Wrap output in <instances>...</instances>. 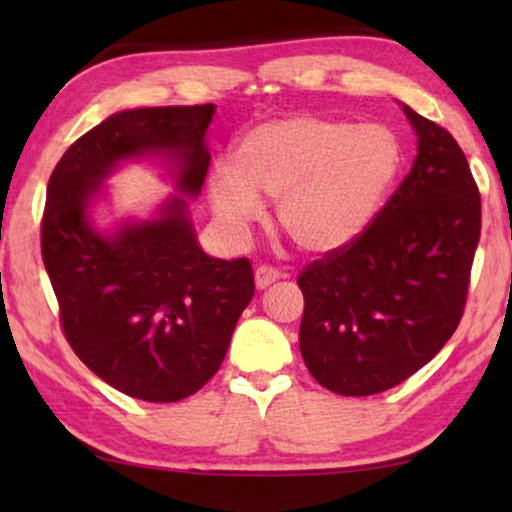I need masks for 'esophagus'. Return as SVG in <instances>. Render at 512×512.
<instances>
[{"instance_id":"obj_1","label":"esophagus","mask_w":512,"mask_h":512,"mask_svg":"<svg viewBox=\"0 0 512 512\" xmlns=\"http://www.w3.org/2000/svg\"><path fill=\"white\" fill-rule=\"evenodd\" d=\"M279 277H282V272H279L277 268H272V265H258V268H256V286H258V289H265V286L275 284Z\"/></svg>"}]
</instances>
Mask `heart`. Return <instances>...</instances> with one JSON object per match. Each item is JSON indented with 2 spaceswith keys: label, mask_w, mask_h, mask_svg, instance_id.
Instances as JSON below:
<instances>
[{
  "label": "heart",
  "mask_w": 512,
  "mask_h": 512,
  "mask_svg": "<svg viewBox=\"0 0 512 512\" xmlns=\"http://www.w3.org/2000/svg\"><path fill=\"white\" fill-rule=\"evenodd\" d=\"M398 170L401 144L384 125L296 114L244 132L233 163L212 165L207 191L233 233L261 219L265 195L300 249L331 254L368 228Z\"/></svg>",
  "instance_id": "1"
}]
</instances>
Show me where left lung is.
Masks as SVG:
<instances>
[{
    "instance_id": "8db88e82",
    "label": "left lung",
    "mask_w": 512,
    "mask_h": 512,
    "mask_svg": "<svg viewBox=\"0 0 512 512\" xmlns=\"http://www.w3.org/2000/svg\"><path fill=\"white\" fill-rule=\"evenodd\" d=\"M417 130L408 177L352 244L305 265L300 354L321 387L370 396L408 380L457 331L480 242V193L450 132Z\"/></svg>"
}]
</instances>
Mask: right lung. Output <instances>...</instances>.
Segmentation results:
<instances>
[{
	"label": "right lung",
	"instance_id": "1",
	"mask_svg": "<svg viewBox=\"0 0 512 512\" xmlns=\"http://www.w3.org/2000/svg\"><path fill=\"white\" fill-rule=\"evenodd\" d=\"M212 116L214 104L121 111L76 139L48 179L41 258L62 333L97 377L139 401H181L212 380L254 298V270L249 258H209L181 198L111 237L90 228L86 207L118 160L149 151L177 158L179 191L198 195Z\"/></svg>",
	"mask_w": 512,
	"mask_h": 512
}]
</instances>
